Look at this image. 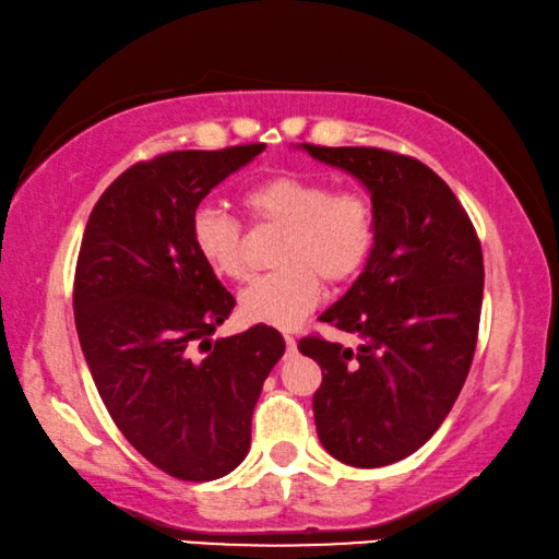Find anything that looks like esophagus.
Instances as JSON below:
<instances>
[{
    "label": "esophagus",
    "instance_id": "obj_1",
    "mask_svg": "<svg viewBox=\"0 0 559 559\" xmlns=\"http://www.w3.org/2000/svg\"><path fill=\"white\" fill-rule=\"evenodd\" d=\"M283 341H286V348H288V353H294V350H296V338H294V335H283Z\"/></svg>",
    "mask_w": 559,
    "mask_h": 559
}]
</instances>
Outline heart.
<instances>
[{"label": "heart", "instance_id": "obj_1", "mask_svg": "<svg viewBox=\"0 0 559 559\" xmlns=\"http://www.w3.org/2000/svg\"><path fill=\"white\" fill-rule=\"evenodd\" d=\"M253 224L283 228L276 248L281 269L251 281L238 308L251 323L296 325L323 296V281L345 288L356 281L376 251L378 214L360 191H335L318 176L281 171L243 193ZM191 243L211 273L226 281L246 278L241 224L214 206L191 216Z\"/></svg>", "mask_w": 559, "mask_h": 559}]
</instances>
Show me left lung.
Instances as JSON below:
<instances>
[{"label": "left lung", "instance_id": "obj_1", "mask_svg": "<svg viewBox=\"0 0 559 559\" xmlns=\"http://www.w3.org/2000/svg\"><path fill=\"white\" fill-rule=\"evenodd\" d=\"M304 148L362 181L378 214L366 271L321 316L358 335V348L321 335L298 343L323 373L316 430L341 463L383 467L423 448L463 391L480 328V238L450 186L418 158L373 146Z\"/></svg>", "mask_w": 559, "mask_h": 559}]
</instances>
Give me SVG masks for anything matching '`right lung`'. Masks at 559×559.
<instances>
[{
  "label": "right lung",
  "mask_w": 559,
  "mask_h": 559,
  "mask_svg": "<svg viewBox=\"0 0 559 559\" xmlns=\"http://www.w3.org/2000/svg\"><path fill=\"white\" fill-rule=\"evenodd\" d=\"M263 148L134 164L96 201L79 248L74 321L96 391L123 438L179 480L241 465L263 380L286 350L263 323L211 341L236 300L191 243L199 203Z\"/></svg>",
  "instance_id": "right-lung-1"
}]
</instances>
